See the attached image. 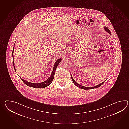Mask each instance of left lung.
<instances>
[{
  "mask_svg": "<svg viewBox=\"0 0 129 129\" xmlns=\"http://www.w3.org/2000/svg\"><path fill=\"white\" fill-rule=\"evenodd\" d=\"M104 29L106 30V31L108 33H109V34H111V32L110 31V30H109V29L107 28V27H106V26H105L104 27ZM71 76L72 80H73V82H74V84H75V85L76 86H77V87H79V88H80L81 89H85V90H87V89H93V88H97V87H100V86H101L102 85H103L104 83L106 81V80L105 81H104L103 82H102L101 83H100V84H99L98 85L96 86H93V87H85V86H81L80 85H79V84H78L75 80H74V79H73V78L72 77V75H71Z\"/></svg>",
  "mask_w": 129,
  "mask_h": 129,
  "instance_id": "1",
  "label": "left lung"
}]
</instances>
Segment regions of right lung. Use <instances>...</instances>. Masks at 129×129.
Returning a JSON list of instances; mask_svg holds the SVG:
<instances>
[{
    "mask_svg": "<svg viewBox=\"0 0 129 129\" xmlns=\"http://www.w3.org/2000/svg\"><path fill=\"white\" fill-rule=\"evenodd\" d=\"M14 46L13 47V49L12 50V58H13V67L14 68L15 70L16 71V69L14 66V62L13 61V52H14ZM62 60V59H58L57 60L55 61V62L54 63V68H53V71L52 72L51 75L50 76V77L47 80L43 81V82L39 83H31L28 82L27 81L25 80H23L22 78H20V79H21V80H22L23 82L24 83L25 85L27 86H29L30 87H34V88H44L46 87L47 86H49V85H50L51 84L52 82L53 81V80L54 79V73L55 71V70L57 67V66L59 65V63L61 61V60Z\"/></svg>",
    "mask_w": 129,
    "mask_h": 129,
    "instance_id": "obj_1",
    "label": "right lung"
}]
</instances>
